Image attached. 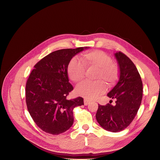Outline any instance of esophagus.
Listing matches in <instances>:
<instances>
[{
	"mask_svg": "<svg viewBox=\"0 0 160 160\" xmlns=\"http://www.w3.org/2000/svg\"><path fill=\"white\" fill-rule=\"evenodd\" d=\"M89 103H90V101H89V100H87V99H84V105H85V106L88 105Z\"/></svg>",
	"mask_w": 160,
	"mask_h": 160,
	"instance_id": "obj_1",
	"label": "esophagus"
}]
</instances>
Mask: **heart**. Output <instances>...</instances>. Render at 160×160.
<instances>
[{
  "label": "heart",
  "mask_w": 160,
  "mask_h": 160,
  "mask_svg": "<svg viewBox=\"0 0 160 160\" xmlns=\"http://www.w3.org/2000/svg\"><path fill=\"white\" fill-rule=\"evenodd\" d=\"M82 60L83 62L77 58H73L68 65V75L73 82L80 83L84 79L85 67L98 68L95 77V79L98 81L83 82L76 88L78 95L87 100H95L106 90V87L102 81L108 86L113 85L118 79L119 68L117 65L112 62L108 55L100 50L85 53Z\"/></svg>",
  "instance_id": "b5f03b06"
}]
</instances>
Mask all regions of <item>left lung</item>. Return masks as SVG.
I'll use <instances>...</instances> for the list:
<instances>
[{
    "label": "left lung",
    "instance_id": "1",
    "mask_svg": "<svg viewBox=\"0 0 160 160\" xmlns=\"http://www.w3.org/2000/svg\"><path fill=\"white\" fill-rule=\"evenodd\" d=\"M120 71L119 79L107 94L115 99L116 105H98L96 119L105 130L119 132L125 129L135 118L143 97V83L138 71L133 62L124 53L114 54ZM112 101V100H110Z\"/></svg>",
    "mask_w": 160,
    "mask_h": 160
}]
</instances>
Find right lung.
I'll use <instances>...</instances> for the list:
<instances>
[{"label": "right lung", "instance_id": "add662e5", "mask_svg": "<svg viewBox=\"0 0 160 160\" xmlns=\"http://www.w3.org/2000/svg\"><path fill=\"white\" fill-rule=\"evenodd\" d=\"M87 48L89 47L53 52L40 60L30 73L25 87L27 109L43 132L57 135L68 130L73 123V109L84 104L80 97L67 98L73 89L67 68L72 58Z\"/></svg>", "mask_w": 160, "mask_h": 160}]
</instances>
